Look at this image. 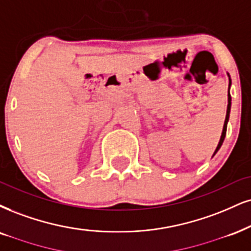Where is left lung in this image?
I'll return each instance as SVG.
<instances>
[{
  "label": "left lung",
  "instance_id": "left-lung-1",
  "mask_svg": "<svg viewBox=\"0 0 251 251\" xmlns=\"http://www.w3.org/2000/svg\"><path fill=\"white\" fill-rule=\"evenodd\" d=\"M229 87H230V79H229ZM229 87H228V107H227V115H226V120H225V125H224V130H222V135H221V138H220V142H219L218 147H216V150L214 154L218 152V150L220 149L222 143H224V140L226 137V131H227V123H228V120H229V113H230V104H231V98H230V93H229Z\"/></svg>",
  "mask_w": 251,
  "mask_h": 251
}]
</instances>
